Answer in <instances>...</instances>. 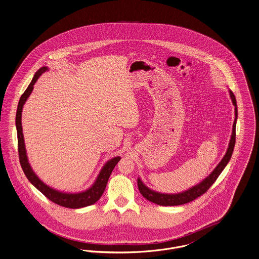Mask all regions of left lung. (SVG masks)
<instances>
[{"label": "left lung", "mask_w": 259, "mask_h": 259, "mask_svg": "<svg viewBox=\"0 0 259 259\" xmlns=\"http://www.w3.org/2000/svg\"><path fill=\"white\" fill-rule=\"evenodd\" d=\"M230 95H231V98H232L233 103H234L235 107V119L234 121V125H233V135H232L231 141H230V144H229V148L227 150L226 155L224 156V158L222 159V161L219 163V165L214 168V170L210 174V176L207 177L202 183L198 184L197 186L189 189L188 191H185V192L179 193V194H174V195L161 194V193L154 192V191L147 188L141 182V179H138L139 190H140L141 195L146 200H148V201H150L154 204L161 205V206H178V205L187 204L189 202H192L195 199H197L198 197L205 194L212 186V184L215 182V180L218 179V177L220 176V174L222 173V171L224 170L226 165L228 164V162L230 161V159L232 157V154H233V151H234V147H235V123H236V117H237V108H236V100H235V95L232 91H230Z\"/></svg>", "instance_id": "1"}]
</instances>
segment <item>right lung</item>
<instances>
[{
	"label": "right lung",
	"instance_id": "add662e5",
	"mask_svg": "<svg viewBox=\"0 0 259 259\" xmlns=\"http://www.w3.org/2000/svg\"><path fill=\"white\" fill-rule=\"evenodd\" d=\"M47 70V67H41L35 73L30 84L24 91V94L22 95L19 105H18L17 115H16V126H17V133H18V150H19L20 163L24 170V173L25 174L26 178L29 180V182L35 188L38 189L51 202H53L59 206H62L65 208H70V209H78V208H82V207H87V206L93 205L101 198V196L103 195L106 186H107L109 177H110L112 171L114 170L115 166L119 161L120 157H115V158L111 159L110 161H108L103 167L102 171L100 172L94 185L89 190H87L86 192H82V193H78V194L61 193L59 191H56V190H53V189L48 187L42 181H40L38 179V177L32 171L30 165L27 161V157H26L23 127H22V111H23V107H24L26 99L28 98V96L30 95L32 89H33L34 83L37 81L38 77Z\"/></svg>",
	"mask_w": 259,
	"mask_h": 259
}]
</instances>
